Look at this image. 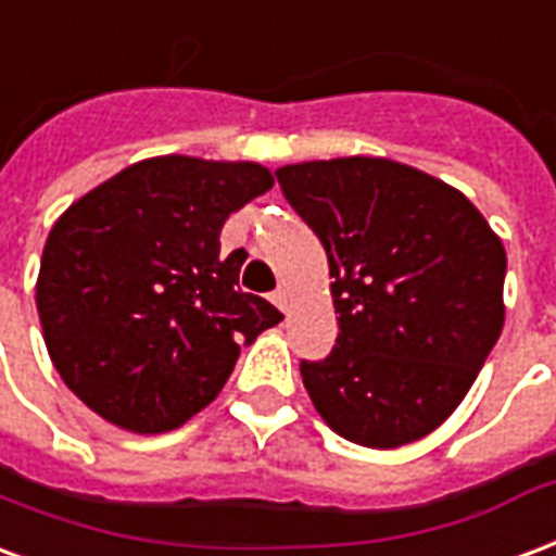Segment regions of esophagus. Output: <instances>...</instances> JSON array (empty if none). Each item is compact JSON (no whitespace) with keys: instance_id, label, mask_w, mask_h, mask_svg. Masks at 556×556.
I'll use <instances>...</instances> for the list:
<instances>
[{"instance_id":"1","label":"esophagus","mask_w":556,"mask_h":556,"mask_svg":"<svg viewBox=\"0 0 556 556\" xmlns=\"http://www.w3.org/2000/svg\"><path fill=\"white\" fill-rule=\"evenodd\" d=\"M274 303H277L279 309L282 312H289V306H291V294H289V289H286V286H279L277 291H274Z\"/></svg>"}]
</instances>
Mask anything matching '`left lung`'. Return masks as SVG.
Masks as SVG:
<instances>
[{
	"mask_svg": "<svg viewBox=\"0 0 556 556\" xmlns=\"http://www.w3.org/2000/svg\"><path fill=\"white\" fill-rule=\"evenodd\" d=\"M330 262L339 339L300 377L330 430L392 451L463 404L504 330L507 250L454 185L371 155L279 167Z\"/></svg>",
	"mask_w": 556,
	"mask_h": 556,
	"instance_id": "obj_1",
	"label": "left lung"
}]
</instances>
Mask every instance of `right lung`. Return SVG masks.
<instances>
[{"label":"right lung","mask_w":556,"mask_h":556,"mask_svg":"<svg viewBox=\"0 0 556 556\" xmlns=\"http://www.w3.org/2000/svg\"><path fill=\"white\" fill-rule=\"evenodd\" d=\"M274 188L256 162L155 155L79 197L52 224L35 303L49 359L81 404L138 435L215 401L244 341L282 320L238 289L226 217Z\"/></svg>","instance_id":"obj_1"}]
</instances>
